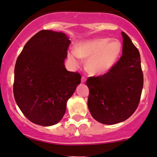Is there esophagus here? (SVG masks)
Instances as JSON below:
<instances>
[{
	"label": "esophagus",
	"mask_w": 157,
	"mask_h": 157,
	"mask_svg": "<svg viewBox=\"0 0 157 157\" xmlns=\"http://www.w3.org/2000/svg\"><path fill=\"white\" fill-rule=\"evenodd\" d=\"M86 80H87V78H86V77L84 76V75H83V76L82 77V82H86Z\"/></svg>",
	"instance_id": "esophagus-1"
}]
</instances>
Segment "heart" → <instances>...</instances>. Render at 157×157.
<instances>
[{
  "label": "heart",
  "instance_id": "heart-1",
  "mask_svg": "<svg viewBox=\"0 0 157 157\" xmlns=\"http://www.w3.org/2000/svg\"><path fill=\"white\" fill-rule=\"evenodd\" d=\"M122 45L117 39L96 38L82 42L75 47V51L68 52V58L73 64H78L81 58L88 59L87 69L94 74L107 73L119 59Z\"/></svg>",
  "mask_w": 157,
  "mask_h": 157
}]
</instances>
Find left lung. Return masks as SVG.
<instances>
[{"mask_svg": "<svg viewBox=\"0 0 157 157\" xmlns=\"http://www.w3.org/2000/svg\"><path fill=\"white\" fill-rule=\"evenodd\" d=\"M122 56L106 73L87 78V105L92 117L105 124L128 119L140 104L143 87L140 54L129 36L121 33Z\"/></svg>", "mask_w": 157, "mask_h": 157, "instance_id": "1", "label": "left lung"}]
</instances>
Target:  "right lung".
Returning <instances> with one entry per match:
<instances>
[{
	"instance_id": "add662e5",
	"label": "right lung",
	"mask_w": 157,
	"mask_h": 157,
	"mask_svg": "<svg viewBox=\"0 0 157 157\" xmlns=\"http://www.w3.org/2000/svg\"><path fill=\"white\" fill-rule=\"evenodd\" d=\"M70 44L64 33L44 29L28 40L17 57L14 97L24 115L35 124L59 122L81 82L80 73L65 68Z\"/></svg>"
}]
</instances>
